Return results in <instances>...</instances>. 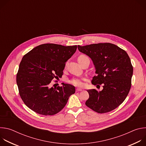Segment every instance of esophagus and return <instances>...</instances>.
Instances as JSON below:
<instances>
[{
	"instance_id": "obj_1",
	"label": "esophagus",
	"mask_w": 146,
	"mask_h": 146,
	"mask_svg": "<svg viewBox=\"0 0 146 146\" xmlns=\"http://www.w3.org/2000/svg\"><path fill=\"white\" fill-rule=\"evenodd\" d=\"M78 91H82V90L80 89V88H77L76 89V92H78Z\"/></svg>"
}]
</instances>
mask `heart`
<instances>
[{
  "label": "heart",
  "instance_id": "obj_1",
  "mask_svg": "<svg viewBox=\"0 0 146 146\" xmlns=\"http://www.w3.org/2000/svg\"><path fill=\"white\" fill-rule=\"evenodd\" d=\"M86 56L84 55H81L78 58H80L82 57H85ZM84 78H74L73 79H72L71 80H70L69 82L70 84H72V85L76 86V87H82L84 85Z\"/></svg>",
  "mask_w": 146,
  "mask_h": 146
}]
</instances>
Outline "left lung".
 I'll return each mask as SVG.
<instances>
[{
	"label": "left lung",
	"mask_w": 146,
	"mask_h": 146,
	"mask_svg": "<svg viewBox=\"0 0 146 146\" xmlns=\"http://www.w3.org/2000/svg\"><path fill=\"white\" fill-rule=\"evenodd\" d=\"M78 50L88 55L95 68L92 84H103V90H89L86 105L98 113H105L118 107L127 98L131 87L133 66L127 52L117 46L98 43L78 46Z\"/></svg>",
	"instance_id": "obj_1"
}]
</instances>
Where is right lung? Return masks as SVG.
<instances>
[{
	"mask_svg": "<svg viewBox=\"0 0 146 146\" xmlns=\"http://www.w3.org/2000/svg\"><path fill=\"white\" fill-rule=\"evenodd\" d=\"M77 46H64L47 43L39 45L25 54L17 74L19 94L33 111L52 115L65 106L75 87L62 83V87L50 88L54 78L62 77L66 61L74 54Z\"/></svg>",
	"mask_w": 146,
	"mask_h": 146,
	"instance_id": "obj_1",
	"label": "right lung"
}]
</instances>
